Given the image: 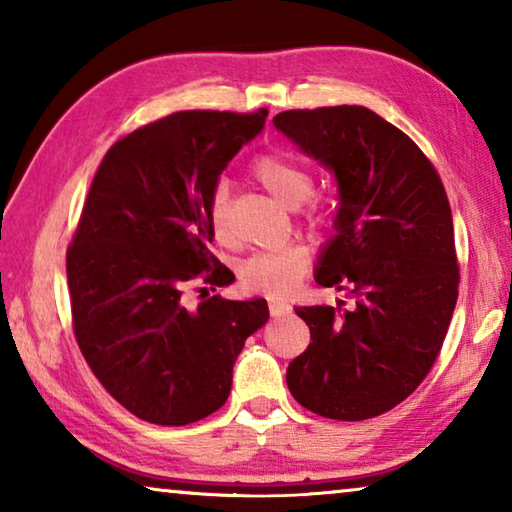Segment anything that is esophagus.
Segmentation results:
<instances>
[{
  "mask_svg": "<svg viewBox=\"0 0 512 512\" xmlns=\"http://www.w3.org/2000/svg\"><path fill=\"white\" fill-rule=\"evenodd\" d=\"M268 311H271L273 318H282V316H289L291 314V307L287 302H268Z\"/></svg>",
  "mask_w": 512,
  "mask_h": 512,
  "instance_id": "esophagus-1",
  "label": "esophagus"
}]
</instances>
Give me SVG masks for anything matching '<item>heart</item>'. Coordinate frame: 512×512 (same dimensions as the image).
<instances>
[{"label":"heart","mask_w":512,"mask_h":512,"mask_svg":"<svg viewBox=\"0 0 512 512\" xmlns=\"http://www.w3.org/2000/svg\"><path fill=\"white\" fill-rule=\"evenodd\" d=\"M253 173L257 183L284 207H298L300 203H305L311 189H314V180H311L309 173L300 164L289 158H282V155H262L253 164ZM210 223L214 237L221 244H230L232 235L228 228V185L225 183L216 187L212 194ZM305 268V250L284 248L275 250V253H259L250 257L239 268V277L244 282V287H248L250 291L264 293V296H284L300 280Z\"/></svg>","instance_id":"b5f03b06"}]
</instances>
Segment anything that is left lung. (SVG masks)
Wrapping results in <instances>:
<instances>
[{
    "label": "left lung",
    "mask_w": 512,
    "mask_h": 512,
    "mask_svg": "<svg viewBox=\"0 0 512 512\" xmlns=\"http://www.w3.org/2000/svg\"><path fill=\"white\" fill-rule=\"evenodd\" d=\"M273 124L336 180L334 235L314 277L354 300L343 311L296 309L311 343L289 363L287 386L323 418H375L427 377L454 314L458 264L445 187L409 135L363 106L287 110Z\"/></svg>",
    "instance_id": "8db88e82"
}]
</instances>
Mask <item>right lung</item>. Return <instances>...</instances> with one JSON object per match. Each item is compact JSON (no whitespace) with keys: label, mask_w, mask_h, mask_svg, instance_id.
<instances>
[{"label":"right lung","mask_w":512,"mask_h":512,"mask_svg":"<svg viewBox=\"0 0 512 512\" xmlns=\"http://www.w3.org/2000/svg\"><path fill=\"white\" fill-rule=\"evenodd\" d=\"M266 117L173 112L112 144L92 180L67 250L74 334L103 388L146 422L183 427L221 409L268 320L264 298L183 302L203 271L216 287L235 277L210 253L212 194Z\"/></svg>","instance_id":"right-lung-1"}]
</instances>
